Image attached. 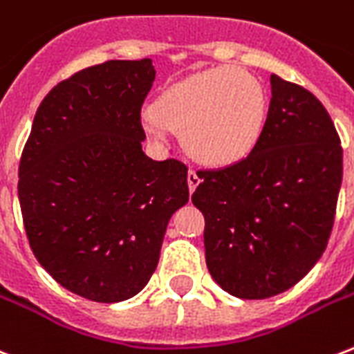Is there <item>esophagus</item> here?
I'll use <instances>...</instances> for the list:
<instances>
[{
  "instance_id": "obj_1",
  "label": "esophagus",
  "mask_w": 354,
  "mask_h": 354,
  "mask_svg": "<svg viewBox=\"0 0 354 354\" xmlns=\"http://www.w3.org/2000/svg\"><path fill=\"white\" fill-rule=\"evenodd\" d=\"M198 183H201V176H198V174H196V172L193 171V169H191V171L187 172V185H189V191L193 193V191H195L196 185H198Z\"/></svg>"
}]
</instances>
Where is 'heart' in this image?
I'll list each match as a JSON object with an SVG mask.
<instances>
[{"label":"heart","instance_id":"obj_1","mask_svg":"<svg viewBox=\"0 0 354 354\" xmlns=\"http://www.w3.org/2000/svg\"><path fill=\"white\" fill-rule=\"evenodd\" d=\"M267 98L258 77L237 66H215L178 81L145 118L148 135L163 126L182 133L191 158L204 165H230L254 148L266 120Z\"/></svg>","mask_w":354,"mask_h":354}]
</instances>
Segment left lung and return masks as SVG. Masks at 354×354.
Wrapping results in <instances>:
<instances>
[{"label": "left lung", "mask_w": 354, "mask_h": 354, "mask_svg": "<svg viewBox=\"0 0 354 354\" xmlns=\"http://www.w3.org/2000/svg\"><path fill=\"white\" fill-rule=\"evenodd\" d=\"M269 111L254 148L198 171L191 201L204 215L213 280L239 299H267L306 277L327 249L342 185L339 135L301 85L271 74Z\"/></svg>", "instance_id": "1"}]
</instances>
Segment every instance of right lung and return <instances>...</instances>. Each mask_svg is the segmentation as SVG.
<instances>
[{"label": "right lung", "instance_id": "obj_1", "mask_svg": "<svg viewBox=\"0 0 354 354\" xmlns=\"http://www.w3.org/2000/svg\"><path fill=\"white\" fill-rule=\"evenodd\" d=\"M150 59L105 61L40 102L18 167L29 247L68 291L118 303L147 286L172 213L189 201L187 167L142 152Z\"/></svg>", "mask_w": 354, "mask_h": 354}]
</instances>
